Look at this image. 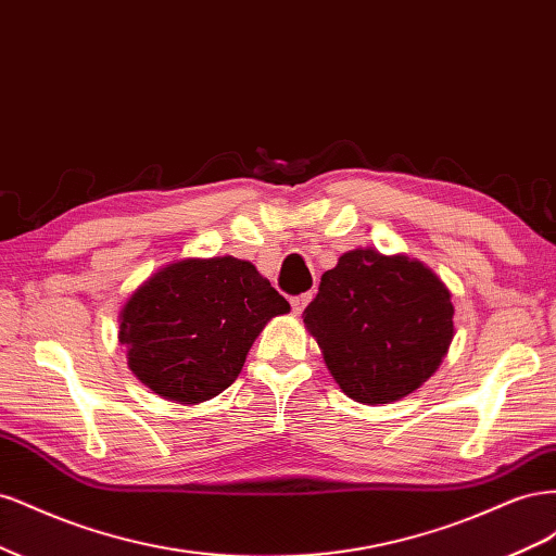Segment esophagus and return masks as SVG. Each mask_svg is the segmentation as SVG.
<instances>
[{
	"instance_id": "1",
	"label": "esophagus",
	"mask_w": 556,
	"mask_h": 556,
	"mask_svg": "<svg viewBox=\"0 0 556 556\" xmlns=\"http://www.w3.org/2000/svg\"><path fill=\"white\" fill-rule=\"evenodd\" d=\"M311 299H313V294L311 292H306V294H299V296H292L290 299V304H292V311L299 315V313H304V308L311 304Z\"/></svg>"
}]
</instances>
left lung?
I'll return each instance as SVG.
<instances>
[{
  "label": "left lung",
  "mask_w": 556,
  "mask_h": 556,
  "mask_svg": "<svg viewBox=\"0 0 556 556\" xmlns=\"http://www.w3.org/2000/svg\"><path fill=\"white\" fill-rule=\"evenodd\" d=\"M450 290L422 262L374 248L343 252L304 311L341 390L366 406L427 382L454 336Z\"/></svg>",
  "instance_id": "1"
}]
</instances>
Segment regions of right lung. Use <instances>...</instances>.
Segmentation results:
<instances>
[{
	"mask_svg": "<svg viewBox=\"0 0 556 556\" xmlns=\"http://www.w3.org/2000/svg\"><path fill=\"white\" fill-rule=\"evenodd\" d=\"M285 301L250 262L231 255L166 264L121 311L117 339L131 374L162 399L201 403L239 378L248 350Z\"/></svg>",
	"mask_w": 556,
	"mask_h": 556,
	"instance_id": "right-lung-1",
	"label": "right lung"
}]
</instances>
